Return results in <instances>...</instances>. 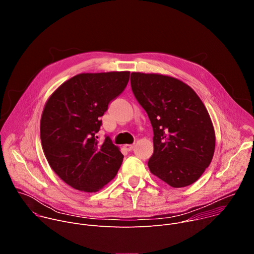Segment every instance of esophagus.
I'll return each instance as SVG.
<instances>
[{
  "mask_svg": "<svg viewBox=\"0 0 254 254\" xmlns=\"http://www.w3.org/2000/svg\"><path fill=\"white\" fill-rule=\"evenodd\" d=\"M124 148H125L127 151H131V150L134 148V144H125Z\"/></svg>",
  "mask_w": 254,
  "mask_h": 254,
  "instance_id": "obj_1",
  "label": "esophagus"
}]
</instances>
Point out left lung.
<instances>
[{
	"instance_id": "1",
	"label": "left lung",
	"mask_w": 254,
	"mask_h": 254,
	"mask_svg": "<svg viewBox=\"0 0 254 254\" xmlns=\"http://www.w3.org/2000/svg\"><path fill=\"white\" fill-rule=\"evenodd\" d=\"M130 85L153 127L151 173L174 188L195 183L215 151V131L204 103L189 85L171 76L132 72Z\"/></svg>"
}]
</instances>
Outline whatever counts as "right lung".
<instances>
[{
    "label": "right lung",
    "instance_id": "1",
    "mask_svg": "<svg viewBox=\"0 0 254 254\" xmlns=\"http://www.w3.org/2000/svg\"><path fill=\"white\" fill-rule=\"evenodd\" d=\"M129 71L81 73L49 97L40 122V137L52 170L79 191L96 192L112 181L124 156L110 136L96 133L108 104L127 87Z\"/></svg>",
    "mask_w": 254,
    "mask_h": 254
}]
</instances>
